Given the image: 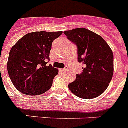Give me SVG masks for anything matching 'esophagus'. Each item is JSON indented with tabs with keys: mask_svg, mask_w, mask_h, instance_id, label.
<instances>
[{
	"mask_svg": "<svg viewBox=\"0 0 128 128\" xmlns=\"http://www.w3.org/2000/svg\"><path fill=\"white\" fill-rule=\"evenodd\" d=\"M60 71L61 72H63L66 71V68H62V69H60Z\"/></svg>",
	"mask_w": 128,
	"mask_h": 128,
	"instance_id": "1",
	"label": "esophagus"
}]
</instances>
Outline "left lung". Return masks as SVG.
<instances>
[{
    "mask_svg": "<svg viewBox=\"0 0 128 128\" xmlns=\"http://www.w3.org/2000/svg\"><path fill=\"white\" fill-rule=\"evenodd\" d=\"M64 34L78 48V60L84 65L68 85L70 91L80 98L91 99L107 89L114 72L112 50L101 36L86 28L65 31Z\"/></svg>",
    "mask_w": 128,
    "mask_h": 128,
    "instance_id": "obj_1",
    "label": "left lung"
}]
</instances>
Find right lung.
I'll list each match as a JSON object with an SVG mask.
<instances>
[{
  "instance_id": "obj_1",
  "label": "right lung",
  "mask_w": 128,
  "mask_h": 128,
  "mask_svg": "<svg viewBox=\"0 0 128 128\" xmlns=\"http://www.w3.org/2000/svg\"><path fill=\"white\" fill-rule=\"evenodd\" d=\"M62 32H35L25 35L12 47L7 70L11 82L21 93L39 95L51 88L58 70L47 66L52 41Z\"/></svg>"
}]
</instances>
